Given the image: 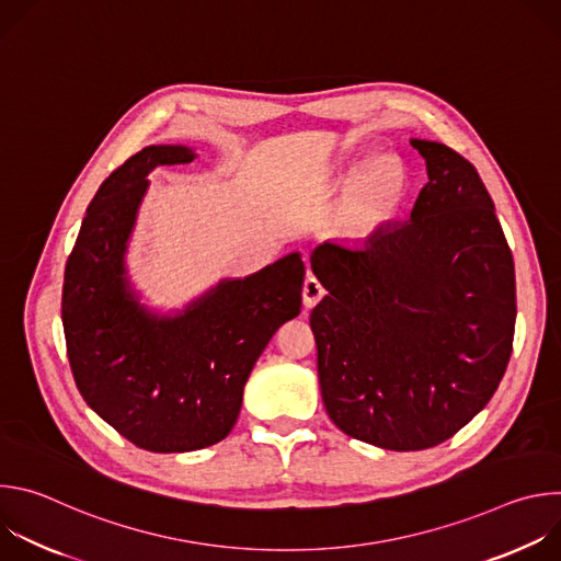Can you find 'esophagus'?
Here are the masks:
<instances>
[{
	"mask_svg": "<svg viewBox=\"0 0 561 561\" xmlns=\"http://www.w3.org/2000/svg\"><path fill=\"white\" fill-rule=\"evenodd\" d=\"M301 295H304V306H306V308H312L319 299H322V297L327 295V288H324V284L319 282L314 275H308L306 282H304Z\"/></svg>",
	"mask_w": 561,
	"mask_h": 561,
	"instance_id": "34e87169",
	"label": "esophagus"
}]
</instances>
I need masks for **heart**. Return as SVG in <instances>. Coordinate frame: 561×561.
Returning a JSON list of instances; mask_svg holds the SVG:
<instances>
[{
  "mask_svg": "<svg viewBox=\"0 0 561 561\" xmlns=\"http://www.w3.org/2000/svg\"><path fill=\"white\" fill-rule=\"evenodd\" d=\"M399 193H402V180H399V173L390 164L379 162L357 184V191H355L357 210L364 217L381 215L394 206V202L399 199Z\"/></svg>",
  "mask_w": 561,
  "mask_h": 561,
  "instance_id": "1",
  "label": "heart"
}]
</instances>
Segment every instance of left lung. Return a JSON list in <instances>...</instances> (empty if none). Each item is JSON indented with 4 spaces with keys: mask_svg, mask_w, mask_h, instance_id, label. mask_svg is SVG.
I'll use <instances>...</instances> for the list:
<instances>
[{
    "mask_svg": "<svg viewBox=\"0 0 561 561\" xmlns=\"http://www.w3.org/2000/svg\"><path fill=\"white\" fill-rule=\"evenodd\" d=\"M428 182L411 219L362 247L319 244L310 312L329 417L388 450H424L497 390L515 335V264L493 199L453 148L411 139Z\"/></svg>",
    "mask_w": 561,
    "mask_h": 561,
    "instance_id": "1",
    "label": "left lung"
}]
</instances>
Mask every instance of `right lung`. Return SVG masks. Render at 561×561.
Listing matches in <instances>:
<instances>
[{"label":"right lung","mask_w":561,"mask_h":561,"mask_svg":"<svg viewBox=\"0 0 561 561\" xmlns=\"http://www.w3.org/2000/svg\"><path fill=\"white\" fill-rule=\"evenodd\" d=\"M193 159L186 146H146L128 157L87 208L64 273L61 322L75 383L104 422L150 453L221 442L255 362L301 308L299 253L219 282L175 317L137 301L124 255L146 175Z\"/></svg>","instance_id":"right-lung-1"}]
</instances>
